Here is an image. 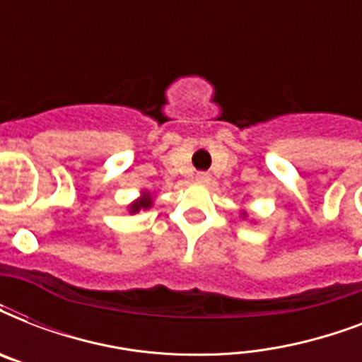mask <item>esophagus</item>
<instances>
[{"instance_id": "34e87169", "label": "esophagus", "mask_w": 362, "mask_h": 362, "mask_svg": "<svg viewBox=\"0 0 362 362\" xmlns=\"http://www.w3.org/2000/svg\"><path fill=\"white\" fill-rule=\"evenodd\" d=\"M195 180H197L199 184H209V182H210V175H209V173H197V176H195Z\"/></svg>"}]
</instances>
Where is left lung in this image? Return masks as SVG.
<instances>
[{
    "mask_svg": "<svg viewBox=\"0 0 362 362\" xmlns=\"http://www.w3.org/2000/svg\"><path fill=\"white\" fill-rule=\"evenodd\" d=\"M242 216H246V212H242Z\"/></svg>",
    "mask_w": 362,
    "mask_h": 362,
    "instance_id": "left-lung-1",
    "label": "left lung"
}]
</instances>
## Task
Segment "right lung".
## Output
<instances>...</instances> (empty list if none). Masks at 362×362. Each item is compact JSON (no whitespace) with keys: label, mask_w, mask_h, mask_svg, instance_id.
<instances>
[{"label":"right lung","mask_w":362,"mask_h":362,"mask_svg":"<svg viewBox=\"0 0 362 362\" xmlns=\"http://www.w3.org/2000/svg\"><path fill=\"white\" fill-rule=\"evenodd\" d=\"M152 206V197H150V193H142V197H139L135 203L129 204V212L131 214H136V212H141V210H148Z\"/></svg>","instance_id":"right-lung-1"}]
</instances>
